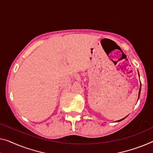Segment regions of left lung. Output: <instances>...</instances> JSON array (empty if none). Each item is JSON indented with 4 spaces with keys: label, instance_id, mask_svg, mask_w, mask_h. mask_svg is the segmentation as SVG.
<instances>
[{
    "label": "left lung",
    "instance_id": "1",
    "mask_svg": "<svg viewBox=\"0 0 153 153\" xmlns=\"http://www.w3.org/2000/svg\"><path fill=\"white\" fill-rule=\"evenodd\" d=\"M140 91H141V85H140V91H139V97H140ZM139 98V97H138ZM125 118L126 117H124V118H123V119H122V120H118V121H117V122H120V121H122V120H124Z\"/></svg>",
    "mask_w": 153,
    "mask_h": 153
}]
</instances>
